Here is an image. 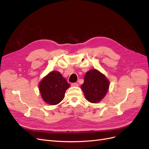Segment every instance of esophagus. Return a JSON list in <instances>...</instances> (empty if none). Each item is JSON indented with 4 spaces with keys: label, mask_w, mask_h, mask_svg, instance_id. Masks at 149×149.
I'll use <instances>...</instances> for the list:
<instances>
[{
    "label": "esophagus",
    "mask_w": 149,
    "mask_h": 149,
    "mask_svg": "<svg viewBox=\"0 0 149 149\" xmlns=\"http://www.w3.org/2000/svg\"><path fill=\"white\" fill-rule=\"evenodd\" d=\"M71 86H78L79 84L77 83H72Z\"/></svg>",
    "instance_id": "1"
}]
</instances>
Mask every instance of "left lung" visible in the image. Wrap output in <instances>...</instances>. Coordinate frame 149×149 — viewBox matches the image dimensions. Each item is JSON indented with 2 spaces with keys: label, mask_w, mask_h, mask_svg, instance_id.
Here are the masks:
<instances>
[{
  "label": "left lung",
  "mask_w": 149,
  "mask_h": 149,
  "mask_svg": "<svg viewBox=\"0 0 149 149\" xmlns=\"http://www.w3.org/2000/svg\"><path fill=\"white\" fill-rule=\"evenodd\" d=\"M81 88L86 100L91 103L100 102L105 97L109 88V81L100 71L92 69L84 76Z\"/></svg>",
  "instance_id": "obj_1"
}]
</instances>
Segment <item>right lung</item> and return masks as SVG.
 I'll list each match as a JSON object with an SVG mask.
<instances>
[{
    "label": "right lung",
    "instance_id": "right-lung-1",
    "mask_svg": "<svg viewBox=\"0 0 149 149\" xmlns=\"http://www.w3.org/2000/svg\"><path fill=\"white\" fill-rule=\"evenodd\" d=\"M70 86V84L57 71L49 73L38 84L43 100L50 105L58 104L63 100L66 90Z\"/></svg>",
    "mask_w": 149,
    "mask_h": 149
}]
</instances>
